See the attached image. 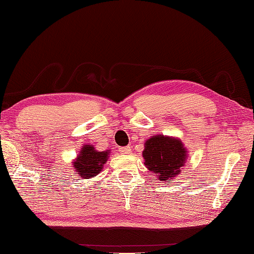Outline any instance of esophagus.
<instances>
[{"mask_svg": "<svg viewBox=\"0 0 254 254\" xmlns=\"http://www.w3.org/2000/svg\"><path fill=\"white\" fill-rule=\"evenodd\" d=\"M119 151L120 152H122V153H126V154H128L131 152V148L130 147H121L119 149Z\"/></svg>", "mask_w": 254, "mask_h": 254, "instance_id": "obj_1", "label": "esophagus"}]
</instances>
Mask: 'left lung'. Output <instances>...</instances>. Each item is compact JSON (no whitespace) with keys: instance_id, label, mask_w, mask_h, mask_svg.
Listing matches in <instances>:
<instances>
[{"instance_id":"1","label":"left lung","mask_w":254,"mask_h":254,"mask_svg":"<svg viewBox=\"0 0 254 254\" xmlns=\"http://www.w3.org/2000/svg\"><path fill=\"white\" fill-rule=\"evenodd\" d=\"M142 156L145 167L163 182L180 174L186 162L187 149L177 137L158 134L145 141Z\"/></svg>"}]
</instances>
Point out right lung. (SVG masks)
<instances>
[{
	"mask_svg": "<svg viewBox=\"0 0 254 254\" xmlns=\"http://www.w3.org/2000/svg\"><path fill=\"white\" fill-rule=\"evenodd\" d=\"M110 151H97L92 144H85L74 160V168L77 176L83 179H89L100 174L107 161Z\"/></svg>",
	"mask_w": 254,
	"mask_h": 254,
	"instance_id": "add662e5",
	"label": "right lung"
}]
</instances>
